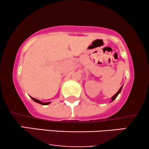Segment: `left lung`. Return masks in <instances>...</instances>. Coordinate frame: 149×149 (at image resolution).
Returning a JSON list of instances; mask_svg holds the SVG:
<instances>
[{
    "label": "left lung",
    "mask_w": 149,
    "mask_h": 149,
    "mask_svg": "<svg viewBox=\"0 0 149 149\" xmlns=\"http://www.w3.org/2000/svg\"><path fill=\"white\" fill-rule=\"evenodd\" d=\"M122 88H123V86L121 87V88L119 89V90H118V91L117 92H116V95H114V96H113V97H111V99H112V101H111V102H113V100H115V99L116 98V97H117L118 95V94L120 93V92L121 90H122Z\"/></svg>",
    "instance_id": "left-lung-1"
}]
</instances>
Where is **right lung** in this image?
Masks as SVG:
<instances>
[{
	"label": "right lung",
	"instance_id": "right-lung-1",
	"mask_svg": "<svg viewBox=\"0 0 149 149\" xmlns=\"http://www.w3.org/2000/svg\"><path fill=\"white\" fill-rule=\"evenodd\" d=\"M31 99L34 101V102H37V103H38V104H42V105H47V104H49V103H50V102H46V103H43V102H40V100H36V99L33 98V97H31Z\"/></svg>",
	"mask_w": 149,
	"mask_h": 149
}]
</instances>
